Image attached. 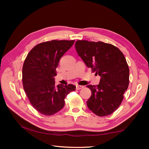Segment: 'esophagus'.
I'll list each match as a JSON object with an SVG mask.
<instances>
[{
    "label": "esophagus",
    "mask_w": 149,
    "mask_h": 149,
    "mask_svg": "<svg viewBox=\"0 0 149 149\" xmlns=\"http://www.w3.org/2000/svg\"><path fill=\"white\" fill-rule=\"evenodd\" d=\"M76 89L79 90V89H81L83 88L84 86H81V85H76Z\"/></svg>",
    "instance_id": "34e87169"
}]
</instances>
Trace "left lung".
I'll list each match as a JSON object with an SVG mask.
<instances>
[{"label":"left lung","instance_id":"left-lung-1","mask_svg":"<svg viewBox=\"0 0 149 149\" xmlns=\"http://www.w3.org/2000/svg\"><path fill=\"white\" fill-rule=\"evenodd\" d=\"M75 48L87 67L101 76L98 85L87 86L91 91L88 108L98 116L111 114L120 105L129 83L124 55L118 48L102 42L78 40Z\"/></svg>","mask_w":149,"mask_h":149}]
</instances>
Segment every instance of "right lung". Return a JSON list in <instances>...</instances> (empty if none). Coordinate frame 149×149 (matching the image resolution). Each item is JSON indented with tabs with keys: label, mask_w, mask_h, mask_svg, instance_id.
<instances>
[{
	"label": "right lung",
	"mask_w": 149,
	"mask_h": 149,
	"mask_svg": "<svg viewBox=\"0 0 149 149\" xmlns=\"http://www.w3.org/2000/svg\"><path fill=\"white\" fill-rule=\"evenodd\" d=\"M74 40H52L38 44L26 56L22 69V83L26 96L35 109L52 116L65 106V98L76 86H55L56 68L60 58Z\"/></svg>",
	"instance_id": "1"
}]
</instances>
